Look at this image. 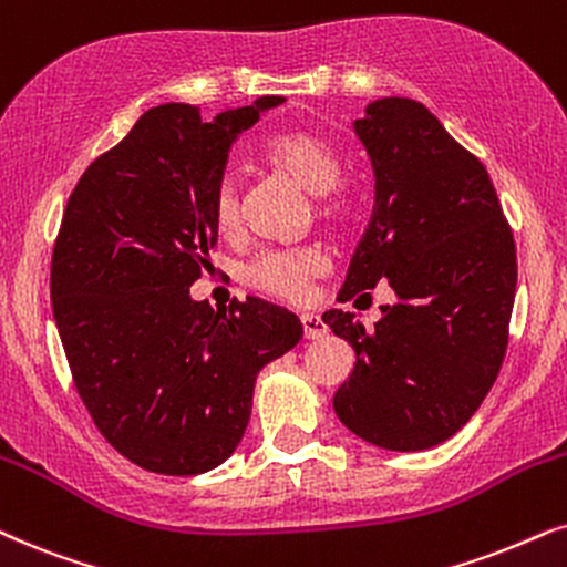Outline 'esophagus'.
Wrapping results in <instances>:
<instances>
[{"instance_id": "1", "label": "esophagus", "mask_w": 567, "mask_h": 567, "mask_svg": "<svg viewBox=\"0 0 567 567\" xmlns=\"http://www.w3.org/2000/svg\"><path fill=\"white\" fill-rule=\"evenodd\" d=\"M301 326H305V338H322L328 333L326 320H322L320 315L305 312V315H301Z\"/></svg>"}]
</instances>
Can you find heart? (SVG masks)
<instances>
[{"instance_id":"b5f03b06","label":"heart","mask_w":567,"mask_h":567,"mask_svg":"<svg viewBox=\"0 0 567 567\" xmlns=\"http://www.w3.org/2000/svg\"><path fill=\"white\" fill-rule=\"evenodd\" d=\"M262 161L312 195L320 220H341L347 193L341 187V156L326 137L312 130L284 132L262 148ZM241 220V197L234 176L226 174L213 195V224L220 234H234ZM328 257L320 247L268 249L245 268V281L281 299H299L307 284L326 274Z\"/></svg>"}]
</instances>
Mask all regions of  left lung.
I'll return each mask as SVG.
<instances>
[{
    "mask_svg": "<svg viewBox=\"0 0 567 567\" xmlns=\"http://www.w3.org/2000/svg\"><path fill=\"white\" fill-rule=\"evenodd\" d=\"M354 132L374 172V208L341 297L388 281L395 299L372 330L354 312L322 315L357 357L333 409L367 443L427 451L474 416L497 380L516 245L487 168L427 106L378 99Z\"/></svg>",
    "mask_w": 567,
    "mask_h": 567,
    "instance_id": "left-lung-1",
    "label": "left lung"
}]
</instances>
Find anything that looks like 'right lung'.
I'll use <instances>...</instances> for the list:
<instances>
[{"label":"right lung","instance_id":"1","mask_svg":"<svg viewBox=\"0 0 567 567\" xmlns=\"http://www.w3.org/2000/svg\"><path fill=\"white\" fill-rule=\"evenodd\" d=\"M284 101L262 95L210 122L187 104L151 109L64 208L51 257L59 338L95 427L140 468L220 466L247 430L257 374L305 333L266 299L213 312L189 293L218 237L213 195L231 143Z\"/></svg>","mask_w":567,"mask_h":567}]
</instances>
